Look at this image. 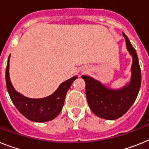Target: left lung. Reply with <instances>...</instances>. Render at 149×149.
I'll return each instance as SVG.
<instances>
[{"mask_svg":"<svg viewBox=\"0 0 149 149\" xmlns=\"http://www.w3.org/2000/svg\"><path fill=\"white\" fill-rule=\"evenodd\" d=\"M127 49L132 56L131 78L130 82L118 89L108 88L100 81L82 75L86 82V94L90 109L96 116L113 120L127 113L136 101L141 86V70L136 51L128 37L123 32Z\"/></svg>","mask_w":149,"mask_h":149,"instance_id":"8db88e82","label":"left lung"}]
</instances>
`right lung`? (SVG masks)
Returning <instances> with one entry per match:
<instances>
[{"mask_svg": "<svg viewBox=\"0 0 149 149\" xmlns=\"http://www.w3.org/2000/svg\"><path fill=\"white\" fill-rule=\"evenodd\" d=\"M10 57V55L8 57L6 68V85L9 95L15 107L20 113L31 121L43 123L57 117L63 108L67 91L73 81L78 77L74 76L62 82L55 92L45 98H27L16 91L11 83L9 74Z\"/></svg>", "mask_w": 149, "mask_h": 149, "instance_id": "right-lung-1", "label": "right lung"}]
</instances>
